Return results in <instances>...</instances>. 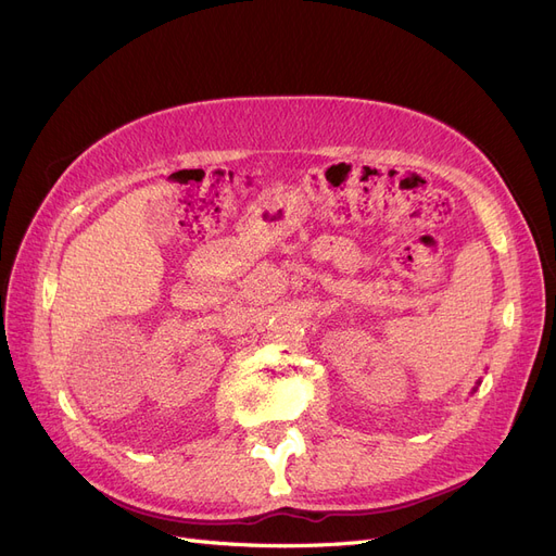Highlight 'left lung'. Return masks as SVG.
Instances as JSON below:
<instances>
[{"label": "left lung", "instance_id": "1", "mask_svg": "<svg viewBox=\"0 0 556 556\" xmlns=\"http://www.w3.org/2000/svg\"><path fill=\"white\" fill-rule=\"evenodd\" d=\"M477 384H481V382H477ZM475 392H477V387H475Z\"/></svg>", "mask_w": 556, "mask_h": 556}]
</instances>
